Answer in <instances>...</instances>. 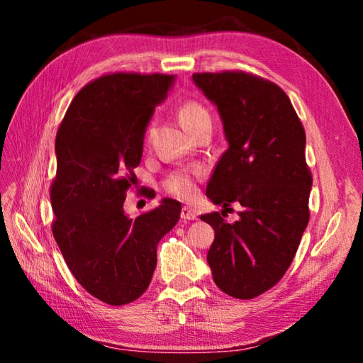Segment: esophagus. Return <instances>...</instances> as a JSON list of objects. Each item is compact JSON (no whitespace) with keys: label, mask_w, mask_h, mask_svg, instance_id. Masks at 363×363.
Listing matches in <instances>:
<instances>
[{"label":"esophagus","mask_w":363,"mask_h":363,"mask_svg":"<svg viewBox=\"0 0 363 363\" xmlns=\"http://www.w3.org/2000/svg\"><path fill=\"white\" fill-rule=\"evenodd\" d=\"M181 219H184V220H194V219H196V213L192 210V208L184 206L182 210H181Z\"/></svg>","instance_id":"esophagus-1"}]
</instances>
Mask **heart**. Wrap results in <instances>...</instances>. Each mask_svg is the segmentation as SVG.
Instances as JSON below:
<instances>
[{
    "label": "heart",
    "instance_id": "1",
    "mask_svg": "<svg viewBox=\"0 0 363 363\" xmlns=\"http://www.w3.org/2000/svg\"><path fill=\"white\" fill-rule=\"evenodd\" d=\"M179 120L182 126L186 128L189 133H194L196 128H200L205 123H211V113L203 104L199 101H187L184 102L179 108ZM153 125L155 123L150 121L145 128V140L150 143L153 134ZM201 171L200 169H179L171 173L163 182L164 190L169 195L177 196L181 200H190L194 199L196 192V181L200 179Z\"/></svg>",
    "mask_w": 363,
    "mask_h": 363
}]
</instances>
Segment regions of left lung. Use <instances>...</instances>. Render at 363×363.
<instances>
[{
  "label": "left lung",
  "instance_id": "obj_1",
  "mask_svg": "<svg viewBox=\"0 0 363 363\" xmlns=\"http://www.w3.org/2000/svg\"><path fill=\"white\" fill-rule=\"evenodd\" d=\"M192 79L218 107L229 143L206 196L224 210L242 206L233 224L218 211L201 214L214 229L206 259L225 294L253 299L284 277L309 223L306 133L285 91L269 79L245 72Z\"/></svg>",
  "mask_w": 363,
  "mask_h": 363
}]
</instances>
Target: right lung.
<instances>
[{
	"label": "right lung",
	"instance_id": "right-lung-1",
	"mask_svg": "<svg viewBox=\"0 0 363 363\" xmlns=\"http://www.w3.org/2000/svg\"><path fill=\"white\" fill-rule=\"evenodd\" d=\"M173 82L162 73L96 78L73 97L57 131L52 235L78 284L110 306L147 290L158 242L179 220L181 203L171 199L136 219L123 211L145 128Z\"/></svg>",
	"mask_w": 363,
	"mask_h": 363
}]
</instances>
